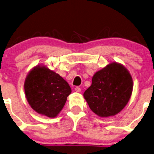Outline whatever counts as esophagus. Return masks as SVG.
<instances>
[{"instance_id":"esophagus-1","label":"esophagus","mask_w":154,"mask_h":154,"mask_svg":"<svg viewBox=\"0 0 154 154\" xmlns=\"http://www.w3.org/2000/svg\"><path fill=\"white\" fill-rule=\"evenodd\" d=\"M75 92H77V93H80L81 88H79V87H76V88H75Z\"/></svg>"}]
</instances>
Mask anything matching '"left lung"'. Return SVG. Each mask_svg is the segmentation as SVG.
Here are the masks:
<instances>
[{
	"label": "left lung",
	"mask_w": 154,
	"mask_h": 154,
	"mask_svg": "<svg viewBox=\"0 0 154 154\" xmlns=\"http://www.w3.org/2000/svg\"><path fill=\"white\" fill-rule=\"evenodd\" d=\"M133 80L127 69L112 63L98 71L84 97L93 112L101 117L114 116L125 107L131 98Z\"/></svg>",
	"instance_id": "left-lung-1"
}]
</instances>
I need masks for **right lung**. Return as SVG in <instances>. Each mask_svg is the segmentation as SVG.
<instances>
[{
	"label": "right lung",
	"mask_w": 154,
	"mask_h": 154,
	"mask_svg": "<svg viewBox=\"0 0 154 154\" xmlns=\"http://www.w3.org/2000/svg\"><path fill=\"white\" fill-rule=\"evenodd\" d=\"M24 90L32 108L53 118L62 110L71 93L67 82L45 66H36L26 78Z\"/></svg>",
	"instance_id": "1"
}]
</instances>
